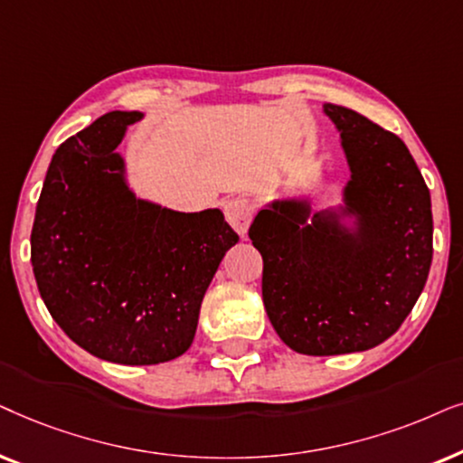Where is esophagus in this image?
<instances>
[{"label":"esophagus","instance_id":"1","mask_svg":"<svg viewBox=\"0 0 463 463\" xmlns=\"http://www.w3.org/2000/svg\"><path fill=\"white\" fill-rule=\"evenodd\" d=\"M224 215L228 224L235 228L239 235L245 237V232H248L251 224V218H254V205L248 199H243V196H237V199H231L226 203Z\"/></svg>","mask_w":463,"mask_h":463}]
</instances>
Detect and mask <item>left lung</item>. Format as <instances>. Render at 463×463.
<instances>
[{
    "label": "left lung",
    "instance_id": "8db88e82",
    "mask_svg": "<svg viewBox=\"0 0 463 463\" xmlns=\"http://www.w3.org/2000/svg\"><path fill=\"white\" fill-rule=\"evenodd\" d=\"M324 112L351 171L343 207L311 213L307 199H281L250 226L264 262V309L281 341L305 355L354 354L390 338L432 264V201L409 147L354 109L326 103Z\"/></svg>",
    "mask_w": 463,
    "mask_h": 463
}]
</instances>
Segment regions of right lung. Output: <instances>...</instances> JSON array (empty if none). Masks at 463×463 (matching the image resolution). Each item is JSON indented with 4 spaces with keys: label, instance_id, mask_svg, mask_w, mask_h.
<instances>
[{
    "label": "right lung",
    "instance_id": "right-lung-1",
    "mask_svg": "<svg viewBox=\"0 0 463 463\" xmlns=\"http://www.w3.org/2000/svg\"><path fill=\"white\" fill-rule=\"evenodd\" d=\"M139 112H109L63 141L31 231V264L54 322L114 364L147 366L193 345L203 296L239 241L220 209L137 199L116 147Z\"/></svg>",
    "mask_w": 463,
    "mask_h": 463
}]
</instances>
